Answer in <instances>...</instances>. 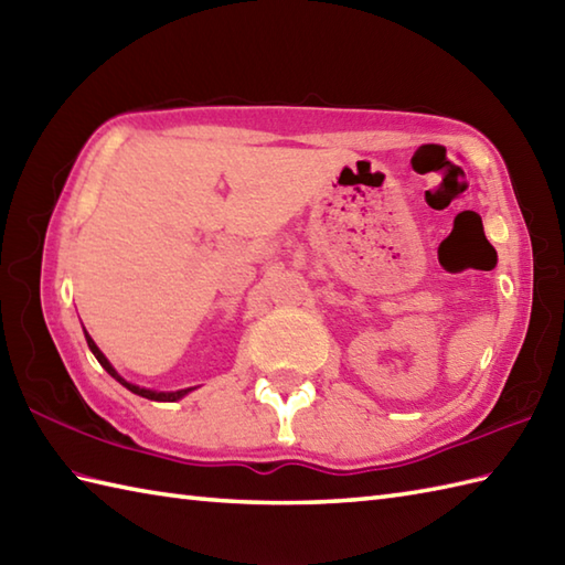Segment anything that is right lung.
<instances>
[{"label":"right lung","mask_w":565,"mask_h":565,"mask_svg":"<svg viewBox=\"0 0 565 565\" xmlns=\"http://www.w3.org/2000/svg\"><path fill=\"white\" fill-rule=\"evenodd\" d=\"M84 338H87V344H89V350H92V354L94 356H97V362L106 369V371H109V374L118 381V383H121V386H126L130 393H136V395H142V398H148V401H179V398H182V395H186L191 388H184V391H174V393H158V391H148V388H140V386H134V383H128V381H124L121 376H118L116 374V369L109 364V359H106L104 354H102V350H99V347L97 344H94V340L89 338V334H87V330H84Z\"/></svg>","instance_id":"add662e5"}]
</instances>
